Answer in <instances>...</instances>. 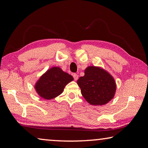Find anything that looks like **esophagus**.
Segmentation results:
<instances>
[{
	"label": "esophagus",
	"mask_w": 148,
	"mask_h": 148,
	"mask_svg": "<svg viewBox=\"0 0 148 148\" xmlns=\"http://www.w3.org/2000/svg\"><path fill=\"white\" fill-rule=\"evenodd\" d=\"M73 77H74V80H77V79H78V75H77V74H74Z\"/></svg>",
	"instance_id": "obj_1"
}]
</instances>
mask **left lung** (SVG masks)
Returning a JSON list of instances; mask_svg holds the SVG:
<instances>
[{
	"label": "left lung",
	"mask_w": 148,
	"mask_h": 148,
	"mask_svg": "<svg viewBox=\"0 0 148 148\" xmlns=\"http://www.w3.org/2000/svg\"><path fill=\"white\" fill-rule=\"evenodd\" d=\"M82 96L90 104L101 106L114 98L116 84L114 77L100 67L90 66L85 75L77 79Z\"/></svg>",
	"instance_id": "obj_1"
}]
</instances>
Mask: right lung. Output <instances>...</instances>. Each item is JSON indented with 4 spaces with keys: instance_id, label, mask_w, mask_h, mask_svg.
<instances>
[{
    "instance_id": "right-lung-1",
    "label": "right lung",
    "mask_w": 148,
    "mask_h": 148,
    "mask_svg": "<svg viewBox=\"0 0 148 148\" xmlns=\"http://www.w3.org/2000/svg\"><path fill=\"white\" fill-rule=\"evenodd\" d=\"M73 79L71 75L62 71L59 67H52L40 77L34 88L42 98L53 99L61 95L64 87Z\"/></svg>"
}]
</instances>
